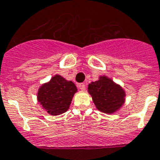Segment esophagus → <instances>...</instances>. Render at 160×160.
<instances>
[{
	"label": "esophagus",
	"mask_w": 160,
	"mask_h": 160,
	"mask_svg": "<svg viewBox=\"0 0 160 160\" xmlns=\"http://www.w3.org/2000/svg\"><path fill=\"white\" fill-rule=\"evenodd\" d=\"M78 88L82 90V91H85L86 90V85L84 83H80L78 84Z\"/></svg>",
	"instance_id": "esophagus-1"
}]
</instances>
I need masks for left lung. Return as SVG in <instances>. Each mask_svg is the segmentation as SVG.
Masks as SVG:
<instances>
[{
  "instance_id": "1",
  "label": "left lung",
  "mask_w": 160,
  "mask_h": 160,
  "mask_svg": "<svg viewBox=\"0 0 160 160\" xmlns=\"http://www.w3.org/2000/svg\"><path fill=\"white\" fill-rule=\"evenodd\" d=\"M88 92L96 108L103 113H114L124 104L126 95L123 89L105 76L89 84Z\"/></svg>"
}]
</instances>
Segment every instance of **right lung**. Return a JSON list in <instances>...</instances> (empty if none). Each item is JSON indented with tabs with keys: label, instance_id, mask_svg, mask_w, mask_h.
Masks as SVG:
<instances>
[{
	"label": "right lung",
	"instance_id": "1",
	"mask_svg": "<svg viewBox=\"0 0 160 160\" xmlns=\"http://www.w3.org/2000/svg\"><path fill=\"white\" fill-rule=\"evenodd\" d=\"M78 89L72 81H67L61 76L55 75L49 82L39 88L38 102L51 115L65 113L69 108L72 96Z\"/></svg>",
	"mask_w": 160,
	"mask_h": 160
}]
</instances>
